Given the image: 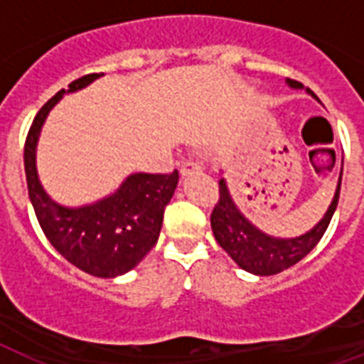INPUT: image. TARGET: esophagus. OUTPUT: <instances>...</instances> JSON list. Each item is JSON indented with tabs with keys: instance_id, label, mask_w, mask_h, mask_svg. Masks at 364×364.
I'll list each match as a JSON object with an SVG mask.
<instances>
[{
	"instance_id": "esophagus-1",
	"label": "esophagus",
	"mask_w": 364,
	"mask_h": 364,
	"mask_svg": "<svg viewBox=\"0 0 364 364\" xmlns=\"http://www.w3.org/2000/svg\"><path fill=\"white\" fill-rule=\"evenodd\" d=\"M202 171V164L196 160H187L181 164V176H191V173H200Z\"/></svg>"
}]
</instances>
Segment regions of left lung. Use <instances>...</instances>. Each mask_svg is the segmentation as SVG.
<instances>
[{
	"label": "left lung",
	"instance_id": "1",
	"mask_svg": "<svg viewBox=\"0 0 364 364\" xmlns=\"http://www.w3.org/2000/svg\"><path fill=\"white\" fill-rule=\"evenodd\" d=\"M289 85L293 88H300L299 81L289 79ZM311 96L316 94L311 92ZM340 185H342V176H340L338 188L334 194V200L328 211L325 213L321 221L311 228L310 232L299 238H270L255 228L245 217L240 213V210L234 205L232 198L227 191L225 179L219 181V200L215 208L211 211V230L213 236L219 242L225 251H227L232 260L240 268L257 274V276H274L279 272L287 270L299 260H302L311 249L316 247L317 242L323 238L327 230L328 223L333 219L334 210L338 205Z\"/></svg>",
	"mask_w": 364,
	"mask_h": 364
}]
</instances>
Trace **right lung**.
<instances>
[{"instance_id": "obj_1", "label": "right lung", "mask_w": 364, "mask_h": 364, "mask_svg": "<svg viewBox=\"0 0 364 364\" xmlns=\"http://www.w3.org/2000/svg\"><path fill=\"white\" fill-rule=\"evenodd\" d=\"M102 73L82 75L70 82L68 92L85 88ZM60 90L43 105L24 143L28 194L41 230L68 262L96 277H117L141 262L159 240L164 208L179 181L171 173H134L113 196L98 204L70 210L48 198L37 179L36 145L48 111L62 98Z\"/></svg>"}]
</instances>
